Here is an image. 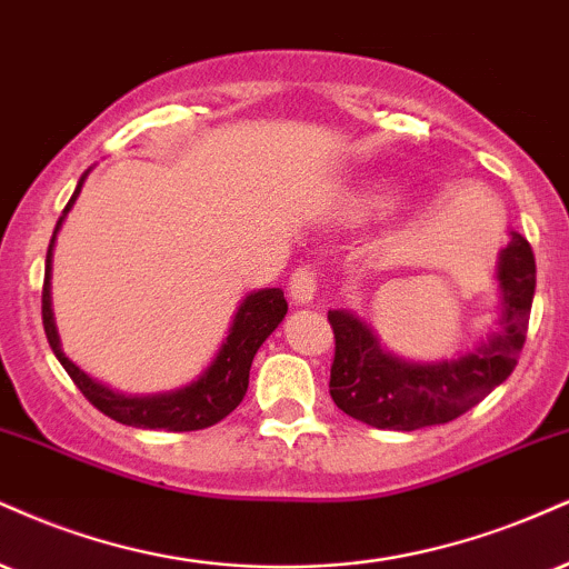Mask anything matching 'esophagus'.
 <instances>
[{
    "label": "esophagus",
    "mask_w": 569,
    "mask_h": 569,
    "mask_svg": "<svg viewBox=\"0 0 569 569\" xmlns=\"http://www.w3.org/2000/svg\"><path fill=\"white\" fill-rule=\"evenodd\" d=\"M315 291H318V272H315V267H297L289 280V297L297 305H310L315 299Z\"/></svg>",
    "instance_id": "obj_1"
}]
</instances>
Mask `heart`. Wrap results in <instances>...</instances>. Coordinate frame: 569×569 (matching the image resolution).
<instances>
[{
	"instance_id": "heart-1",
	"label": "heart",
	"mask_w": 569,
	"mask_h": 569,
	"mask_svg": "<svg viewBox=\"0 0 569 569\" xmlns=\"http://www.w3.org/2000/svg\"><path fill=\"white\" fill-rule=\"evenodd\" d=\"M402 190L392 180H360L345 188L333 201V214L347 224H366L397 209Z\"/></svg>"
}]
</instances>
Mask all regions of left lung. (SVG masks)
<instances>
[{
	"instance_id": "8db88e82",
	"label": "left lung",
	"mask_w": 569,
	"mask_h": 569,
	"mask_svg": "<svg viewBox=\"0 0 569 569\" xmlns=\"http://www.w3.org/2000/svg\"><path fill=\"white\" fill-rule=\"evenodd\" d=\"M496 276L501 286L498 328L480 347L453 360L395 358L352 312H328L337 339L328 381L333 402L368 427L413 432L453 421L485 400L515 371L536 293V257L527 238L515 230L498 257Z\"/></svg>"
}]
</instances>
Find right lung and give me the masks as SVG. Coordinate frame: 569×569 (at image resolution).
<instances>
[{"mask_svg":"<svg viewBox=\"0 0 569 569\" xmlns=\"http://www.w3.org/2000/svg\"><path fill=\"white\" fill-rule=\"evenodd\" d=\"M84 172L73 190L71 201L66 203L63 217L58 219L52 232L50 249H47V267H44V286H42V323L47 341H50L54 358L60 360V366L66 368V373L71 376L73 385L81 389V395L92 402L100 413H106L108 419L127 423V427L137 429H167V432H196V429L214 427L217 421H222L224 416L232 413L238 408V402L243 400L246 389H249V371L251 360L262 341L276 331L280 320L289 312V302H286L283 291L280 289H259L251 291L238 307L236 318L228 331V339L219 347L217 358L211 360V366L198 376L196 381H190L188 387L174 389V392H161V395H121L113 392L111 387L98 385L94 379L81 371L77 362L66 358V352L60 350V337L58 328H54L52 318V299H50V270H52V246L54 236H58L60 224L68 211H71L73 201L81 193V184L87 180Z\"/></svg>","mask_w":569,"mask_h":569,"instance_id":"right-lung-1","label":"right lung"}]
</instances>
